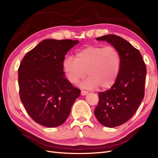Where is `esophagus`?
Masks as SVG:
<instances>
[{
    "label": "esophagus",
    "instance_id": "34e87169",
    "mask_svg": "<svg viewBox=\"0 0 158 158\" xmlns=\"http://www.w3.org/2000/svg\"><path fill=\"white\" fill-rule=\"evenodd\" d=\"M88 93V91H85V90H82V91H81V95H86Z\"/></svg>",
    "mask_w": 158,
    "mask_h": 158
}]
</instances>
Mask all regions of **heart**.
<instances>
[{"instance_id": "1", "label": "heart", "mask_w": 158, "mask_h": 158, "mask_svg": "<svg viewBox=\"0 0 158 158\" xmlns=\"http://www.w3.org/2000/svg\"><path fill=\"white\" fill-rule=\"evenodd\" d=\"M121 66L119 52L113 46H89L76 52V57L67 56L63 67L69 82H79L89 77L82 86L95 88H110L115 82Z\"/></svg>"}]
</instances>
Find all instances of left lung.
Segmentation results:
<instances>
[{"mask_svg":"<svg viewBox=\"0 0 158 158\" xmlns=\"http://www.w3.org/2000/svg\"><path fill=\"white\" fill-rule=\"evenodd\" d=\"M96 40L111 44L121 57L115 82L98 94L99 102L94 111L100 123L113 128L127 122L139 107L144 97L146 67L140 51L121 37L106 35Z\"/></svg>","mask_w":158,"mask_h":158,"instance_id":"1","label":"left lung"}]
</instances>
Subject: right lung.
<instances>
[{"label": "right lung", "mask_w": 158, "mask_h": 158, "mask_svg": "<svg viewBox=\"0 0 158 158\" xmlns=\"http://www.w3.org/2000/svg\"><path fill=\"white\" fill-rule=\"evenodd\" d=\"M79 43L45 40L27 52L18 68L19 94L27 113L47 127L61 125L80 94L64 77V56Z\"/></svg>", "instance_id": "1"}]
</instances>
